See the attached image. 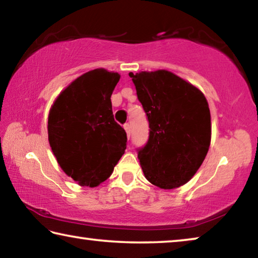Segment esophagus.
Returning a JSON list of instances; mask_svg holds the SVG:
<instances>
[{
	"mask_svg": "<svg viewBox=\"0 0 258 258\" xmlns=\"http://www.w3.org/2000/svg\"><path fill=\"white\" fill-rule=\"evenodd\" d=\"M124 128H125V131H126V133H127V137L130 138L131 132H132V127H131V124H130V123L125 124V125H124Z\"/></svg>",
	"mask_w": 258,
	"mask_h": 258,
	"instance_id": "1",
	"label": "esophagus"
}]
</instances>
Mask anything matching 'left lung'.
Returning <instances> with one entry per match:
<instances>
[{"label": "left lung", "mask_w": 258, "mask_h": 258, "mask_svg": "<svg viewBox=\"0 0 258 258\" xmlns=\"http://www.w3.org/2000/svg\"><path fill=\"white\" fill-rule=\"evenodd\" d=\"M149 120V140L139 149L143 174L160 189L189 182L206 157L212 137L204 93L165 69L128 74Z\"/></svg>", "instance_id": "8db88e82"}]
</instances>
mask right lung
Wrapping results in <instances>:
<instances>
[{"label": "right lung", "mask_w": 258, "mask_h": 258, "mask_svg": "<svg viewBox=\"0 0 258 258\" xmlns=\"http://www.w3.org/2000/svg\"><path fill=\"white\" fill-rule=\"evenodd\" d=\"M118 73L98 68L73 81L51 106L47 134L61 169L81 186L111 175L126 149L125 130L113 119L111 94Z\"/></svg>", "instance_id": "obj_1"}]
</instances>
